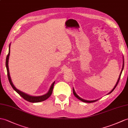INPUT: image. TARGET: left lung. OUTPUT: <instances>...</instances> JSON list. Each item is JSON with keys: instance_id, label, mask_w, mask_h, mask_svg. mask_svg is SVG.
Wrapping results in <instances>:
<instances>
[{"instance_id": "8db88e82", "label": "left lung", "mask_w": 128, "mask_h": 128, "mask_svg": "<svg viewBox=\"0 0 128 128\" xmlns=\"http://www.w3.org/2000/svg\"><path fill=\"white\" fill-rule=\"evenodd\" d=\"M123 66H122V70H121V72H120V76H119V78H118V80H117V83H116V85L114 86V88L112 89V90L111 91V92H110V93H108V94H110L111 92H113V90H114V89H115V88L116 87V86H117V84H118V82H119V81H120V76H121V74H122V71H123V68H124V57L123 56ZM73 93H74V96H75V97H76L77 98H78V99H79V100H80L81 101H82V102H88V103H90V102H96V101H97L98 100V99H96V100H85V99H82V98H81V97H80L78 94H77L76 93V92H75V90H74V88H73Z\"/></svg>"}]
</instances>
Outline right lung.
<instances>
[{"instance_id":"1","label":"right lung","mask_w":128,"mask_h":128,"mask_svg":"<svg viewBox=\"0 0 128 128\" xmlns=\"http://www.w3.org/2000/svg\"><path fill=\"white\" fill-rule=\"evenodd\" d=\"M10 45L11 44H9V47H8V53L6 57V70H7V72H8V81H9L10 84L11 86H12V87L13 88L14 90H15L17 93L20 96H21L24 99H25L26 100L28 101L29 102H43L44 100H46V99H48V98L51 96V94L52 93V91H53V86H54L55 81L53 82L52 83V84L50 86V87L48 91L47 92V93L45 94L42 95V96H30L28 94H26V93H24V92L20 91V90L17 89L14 86V85L12 82L11 81V77L10 76V72H9V69H8V59H9V56H10Z\"/></svg>"}]
</instances>
